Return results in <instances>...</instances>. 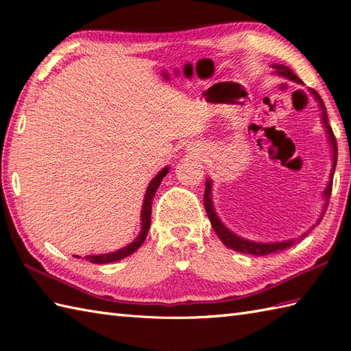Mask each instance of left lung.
Segmentation results:
<instances>
[{
	"label": "left lung",
	"instance_id": "8db88e82",
	"mask_svg": "<svg viewBox=\"0 0 351 351\" xmlns=\"http://www.w3.org/2000/svg\"><path fill=\"white\" fill-rule=\"evenodd\" d=\"M271 66L276 69V73H278V75H282V77H285L288 80L295 81V83L303 84L302 80L297 77L295 73L288 68V66H283V64H271ZM311 93L314 95V98L317 99L319 108H322V121H323V125H324V128L327 131V137H329V141H330V145H332V154H333V156H332L333 164H332V171H330V181H329V184H327V187L324 190V197H326V204H324V210H323V214H324L327 202H329L330 195H332V180H333L335 167H337V161H338L337 160L338 158V145H337V138H335L333 131H332L330 125H329V119H327V111H326V106H324V102L322 99V96H319L314 90V88H311ZM211 185H213L211 180H206L205 195H204L205 210H206V214H208V219H210V221H211V226L214 229V232L217 234V237L223 241V244H225L226 247H229V249H232L235 252L245 253V255L264 256V255H268V253L282 252V250H285V249H289L291 245H294L295 241L302 240V238H304V237L309 234V232H304L299 238H294V240H285V241H279V243H256V241L244 240V238L235 235L234 232H230V230L225 225H223L221 220L219 219V215L215 214L214 206H213V199H211ZM323 214H322V217L318 219V223L323 220ZM318 223H317V225H318Z\"/></svg>",
	"mask_w": 351,
	"mask_h": 351
}]
</instances>
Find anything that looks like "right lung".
I'll return each instance as SVG.
<instances>
[{
    "mask_svg": "<svg viewBox=\"0 0 351 351\" xmlns=\"http://www.w3.org/2000/svg\"><path fill=\"white\" fill-rule=\"evenodd\" d=\"M169 167H164L161 171H158V175H156L154 180L149 182L147 185V190H146V195H145V200H143V208H141V230L138 237L134 240L132 243H130L128 245H125L123 249H119L116 252H111V253H104V255H90V256H86V259H88V263L92 264H108V263H114V261L119 259H123L126 256H130L131 253L136 252L143 241L146 240L147 232H149V228H151V214H152V200L156 190H158L160 184L162 181V178L167 175ZM78 258V256H77Z\"/></svg>",
    "mask_w": 351,
    "mask_h": 351,
    "instance_id": "obj_1",
    "label": "right lung"
}]
</instances>
